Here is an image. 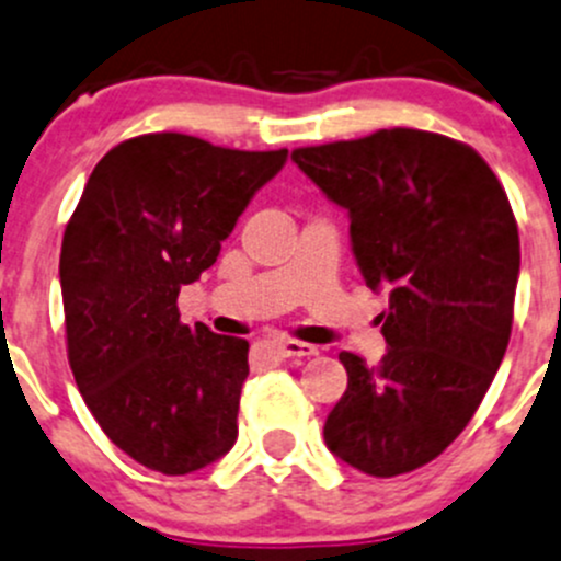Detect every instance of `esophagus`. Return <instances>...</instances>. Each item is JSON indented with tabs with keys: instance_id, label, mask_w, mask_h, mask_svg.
Segmentation results:
<instances>
[{
	"instance_id": "34e87169",
	"label": "esophagus",
	"mask_w": 561,
	"mask_h": 561,
	"mask_svg": "<svg viewBox=\"0 0 561 561\" xmlns=\"http://www.w3.org/2000/svg\"><path fill=\"white\" fill-rule=\"evenodd\" d=\"M278 354L291 359V356H316V354H319V348H316V345H310V343H299V340H280Z\"/></svg>"
}]
</instances>
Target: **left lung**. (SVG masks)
Returning a JSON list of instances; mask_svg holds the SVG:
<instances>
[{
    "label": "left lung",
    "mask_w": 561,
    "mask_h": 561,
    "mask_svg": "<svg viewBox=\"0 0 561 561\" xmlns=\"http://www.w3.org/2000/svg\"><path fill=\"white\" fill-rule=\"evenodd\" d=\"M351 218V248L380 313L378 367L343 351L348 389L323 440L375 478L440 456L492 386L513 327L518 227L492 167L470 146L421 129L291 151Z\"/></svg>",
    "instance_id": "left-lung-1"
}]
</instances>
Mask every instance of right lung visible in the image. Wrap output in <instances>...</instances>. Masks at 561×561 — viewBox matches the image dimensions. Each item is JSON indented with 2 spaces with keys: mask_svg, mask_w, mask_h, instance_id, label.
<instances>
[{
  "mask_svg": "<svg viewBox=\"0 0 561 561\" xmlns=\"http://www.w3.org/2000/svg\"><path fill=\"white\" fill-rule=\"evenodd\" d=\"M286 156L178 131L131 137L102 156L69 218V367L102 432L148 470L186 476L238 440L248 340L186 327L178 294L216 264Z\"/></svg>",
  "mask_w": 561,
  "mask_h": 561,
  "instance_id": "1",
  "label": "right lung"
}]
</instances>
